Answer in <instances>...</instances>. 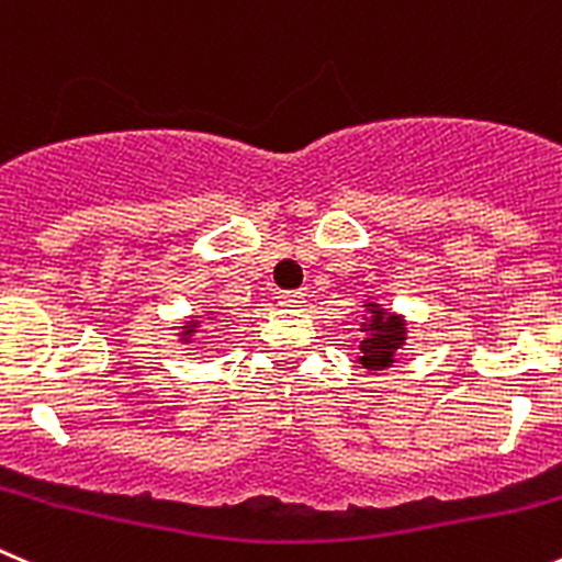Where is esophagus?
Returning a JSON list of instances; mask_svg holds the SVG:
<instances>
[{"instance_id": "esophagus-1", "label": "esophagus", "mask_w": 562, "mask_h": 562, "mask_svg": "<svg viewBox=\"0 0 562 562\" xmlns=\"http://www.w3.org/2000/svg\"><path fill=\"white\" fill-rule=\"evenodd\" d=\"M278 303H281V306H301L303 303V292H297V290H286V292H278Z\"/></svg>"}]
</instances>
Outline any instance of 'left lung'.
Wrapping results in <instances>:
<instances>
[{"mask_svg":"<svg viewBox=\"0 0 562 562\" xmlns=\"http://www.w3.org/2000/svg\"><path fill=\"white\" fill-rule=\"evenodd\" d=\"M370 306V325H364L367 336L358 341V364H364V370H386L394 364V352L405 345V323L397 314H389L378 303H367Z\"/></svg>","mask_w":562,"mask_h":562,"instance_id":"8db88e82","label":"left lung"}]
</instances>
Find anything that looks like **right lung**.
<instances>
[{
  "label": "right lung",
  "instance_id": "obj_1",
  "mask_svg": "<svg viewBox=\"0 0 562 562\" xmlns=\"http://www.w3.org/2000/svg\"><path fill=\"white\" fill-rule=\"evenodd\" d=\"M195 328H198V319H192L190 325H184V339H190V336L195 334Z\"/></svg>",
  "mask_w": 562,
  "mask_h": 562
}]
</instances>
